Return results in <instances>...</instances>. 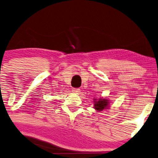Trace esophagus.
I'll use <instances>...</instances> for the list:
<instances>
[{
	"mask_svg": "<svg viewBox=\"0 0 158 158\" xmlns=\"http://www.w3.org/2000/svg\"><path fill=\"white\" fill-rule=\"evenodd\" d=\"M72 91L73 92V93H79V92H80V89H79V88H73Z\"/></svg>",
	"mask_w": 158,
	"mask_h": 158,
	"instance_id": "esophagus-1",
	"label": "esophagus"
}]
</instances>
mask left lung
Here are the masks:
<instances>
[{"label":"left lung","instance_id":"8db88e82","mask_svg":"<svg viewBox=\"0 0 158 158\" xmlns=\"http://www.w3.org/2000/svg\"><path fill=\"white\" fill-rule=\"evenodd\" d=\"M109 101L106 98H99L98 100L94 99V108L96 109L97 111H102L103 109H106L109 107Z\"/></svg>","mask_w":158,"mask_h":158}]
</instances>
